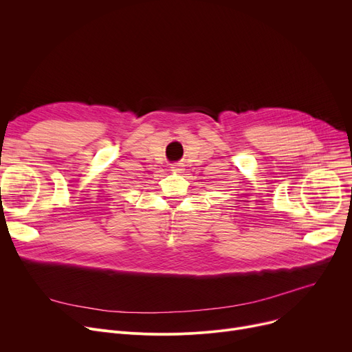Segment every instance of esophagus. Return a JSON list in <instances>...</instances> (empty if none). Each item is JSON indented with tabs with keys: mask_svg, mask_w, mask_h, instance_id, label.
I'll list each match as a JSON object with an SVG mask.
<instances>
[{
	"mask_svg": "<svg viewBox=\"0 0 352 352\" xmlns=\"http://www.w3.org/2000/svg\"><path fill=\"white\" fill-rule=\"evenodd\" d=\"M171 168H173L174 171H182V164H181V162H175V164L171 165Z\"/></svg>",
	"mask_w": 352,
	"mask_h": 352,
	"instance_id": "esophagus-1",
	"label": "esophagus"
}]
</instances>
